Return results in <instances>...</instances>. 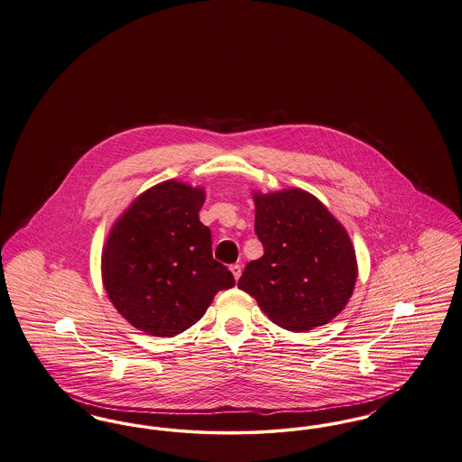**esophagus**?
<instances>
[{"label": "esophagus", "mask_w": 462, "mask_h": 462, "mask_svg": "<svg viewBox=\"0 0 462 462\" xmlns=\"http://www.w3.org/2000/svg\"><path fill=\"white\" fill-rule=\"evenodd\" d=\"M229 269H231V273H233V276H235V280H236V282H238V280H240V276H241L240 263H233V265H231V267H229Z\"/></svg>", "instance_id": "1"}]
</instances>
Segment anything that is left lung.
I'll list each match as a JSON object with an SVG mask.
<instances>
[{
    "label": "left lung",
    "mask_w": 462,
    "mask_h": 462,
    "mask_svg": "<svg viewBox=\"0 0 462 462\" xmlns=\"http://www.w3.org/2000/svg\"><path fill=\"white\" fill-rule=\"evenodd\" d=\"M254 200L263 255L246 263L238 288L284 329L300 333L328 324L345 309L357 280L345 227L299 188L254 193Z\"/></svg>",
    "instance_id": "1"
}]
</instances>
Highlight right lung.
<instances>
[{
	"label": "right lung",
	"instance_id": "obj_1",
	"mask_svg": "<svg viewBox=\"0 0 462 462\" xmlns=\"http://www.w3.org/2000/svg\"><path fill=\"white\" fill-rule=\"evenodd\" d=\"M205 191L165 180L129 205L103 246L101 276L114 307L136 329L176 337L191 328L216 293L235 286L212 257V235L200 222Z\"/></svg>",
	"mask_w": 462,
	"mask_h": 462
}]
</instances>
